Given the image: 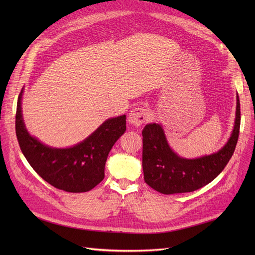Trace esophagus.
Here are the masks:
<instances>
[{"label": "esophagus", "instance_id": "34e87169", "mask_svg": "<svg viewBox=\"0 0 255 255\" xmlns=\"http://www.w3.org/2000/svg\"><path fill=\"white\" fill-rule=\"evenodd\" d=\"M146 120H148V113H146L143 107H135V109H133L130 112L128 116L129 124L135 127L142 125Z\"/></svg>", "mask_w": 255, "mask_h": 255}]
</instances>
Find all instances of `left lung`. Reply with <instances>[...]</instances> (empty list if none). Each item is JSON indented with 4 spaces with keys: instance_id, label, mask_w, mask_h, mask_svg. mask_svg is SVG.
I'll list each match as a JSON object with an SVG mask.
<instances>
[{
    "instance_id": "1",
    "label": "left lung",
    "mask_w": 255,
    "mask_h": 255,
    "mask_svg": "<svg viewBox=\"0 0 255 255\" xmlns=\"http://www.w3.org/2000/svg\"><path fill=\"white\" fill-rule=\"evenodd\" d=\"M240 124V100L237 96L236 122L231 138L219 152L196 159H184L172 152L159 124L144 126L141 132L144 182L163 194L191 192L202 188L229 163L238 142Z\"/></svg>"
}]
</instances>
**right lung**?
<instances>
[{"mask_svg": "<svg viewBox=\"0 0 255 255\" xmlns=\"http://www.w3.org/2000/svg\"><path fill=\"white\" fill-rule=\"evenodd\" d=\"M19 94L15 131L20 150L33 169L51 186L66 192H87L104 179L107 156L126 131V116L109 119L84 141L68 149H52L31 136L21 115Z\"/></svg>", "mask_w": 255, "mask_h": 255, "instance_id": "1", "label": "right lung"}]
</instances>
